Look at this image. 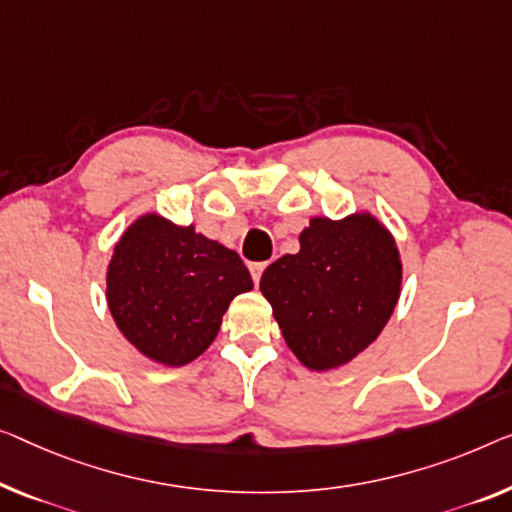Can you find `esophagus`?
<instances>
[{"instance_id": "34e87169", "label": "esophagus", "mask_w": 512, "mask_h": 512, "mask_svg": "<svg viewBox=\"0 0 512 512\" xmlns=\"http://www.w3.org/2000/svg\"><path fill=\"white\" fill-rule=\"evenodd\" d=\"M264 269H266V262H255V264H250V276H253V282H255V285L259 282V278H262Z\"/></svg>"}]
</instances>
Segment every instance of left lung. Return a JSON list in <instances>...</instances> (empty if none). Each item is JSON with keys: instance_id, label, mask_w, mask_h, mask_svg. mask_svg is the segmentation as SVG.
<instances>
[{"instance_id": "obj_1", "label": "left lung", "mask_w": 512, "mask_h": 512, "mask_svg": "<svg viewBox=\"0 0 512 512\" xmlns=\"http://www.w3.org/2000/svg\"><path fill=\"white\" fill-rule=\"evenodd\" d=\"M299 253L262 273L287 347L308 370L347 365L379 338L402 292V259L391 230L368 209L310 218Z\"/></svg>"}]
</instances>
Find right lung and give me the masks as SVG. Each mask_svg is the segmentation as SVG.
Returning <instances> with one entry per match:
<instances>
[{"instance_id":"1","label":"right lung","mask_w":512,"mask_h":512,"mask_svg":"<svg viewBox=\"0 0 512 512\" xmlns=\"http://www.w3.org/2000/svg\"><path fill=\"white\" fill-rule=\"evenodd\" d=\"M253 289L223 243L142 213L114 243L105 301L121 335L149 361L181 368L207 352L234 296Z\"/></svg>"}]
</instances>
